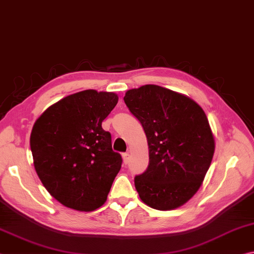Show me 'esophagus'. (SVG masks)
<instances>
[{
    "label": "esophagus",
    "instance_id": "esophagus-1",
    "mask_svg": "<svg viewBox=\"0 0 254 254\" xmlns=\"http://www.w3.org/2000/svg\"><path fill=\"white\" fill-rule=\"evenodd\" d=\"M123 161H124V164H128V162H129V154L124 153L123 154Z\"/></svg>",
    "mask_w": 254,
    "mask_h": 254
}]
</instances>
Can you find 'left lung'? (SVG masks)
<instances>
[{"label":"left lung","mask_w":254,"mask_h":254,"mask_svg":"<svg viewBox=\"0 0 254 254\" xmlns=\"http://www.w3.org/2000/svg\"><path fill=\"white\" fill-rule=\"evenodd\" d=\"M124 100L148 143V167L135 177L140 199L159 211L182 206L201 188L214 155L205 113L190 98L156 84L130 89Z\"/></svg>","instance_id":"obj_1"}]
</instances>
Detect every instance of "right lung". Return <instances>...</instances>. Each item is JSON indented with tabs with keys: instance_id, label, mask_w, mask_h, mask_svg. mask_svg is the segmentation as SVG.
Returning <instances> with one entry per match:
<instances>
[{
	"instance_id": "right-lung-1",
	"label": "right lung",
	"mask_w": 254,
	"mask_h": 254,
	"mask_svg": "<svg viewBox=\"0 0 254 254\" xmlns=\"http://www.w3.org/2000/svg\"><path fill=\"white\" fill-rule=\"evenodd\" d=\"M117 102L114 92L89 89L53 104L34 123L30 146L35 172L62 205L89 212L106 202L123 159L101 124Z\"/></svg>"
}]
</instances>
